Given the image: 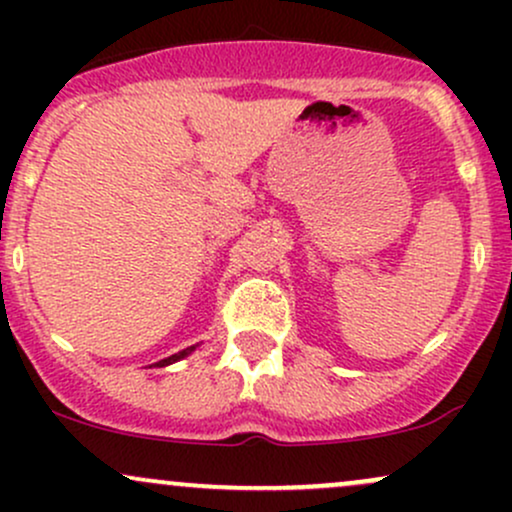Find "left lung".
Listing matches in <instances>:
<instances>
[{
    "label": "left lung",
    "mask_w": 512,
    "mask_h": 512,
    "mask_svg": "<svg viewBox=\"0 0 512 512\" xmlns=\"http://www.w3.org/2000/svg\"><path fill=\"white\" fill-rule=\"evenodd\" d=\"M190 351H192V346H190V349H185V351H180V354H173V356H168V358H163V361H158V363H156V366H158V368H163V366H170V363H175V361H180V358H182V356H187V354H190Z\"/></svg>",
    "instance_id": "8db88e82"
}]
</instances>
